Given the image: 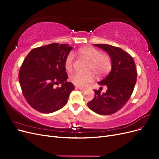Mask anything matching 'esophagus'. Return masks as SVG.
I'll return each instance as SVG.
<instances>
[{"instance_id": "34e87169", "label": "esophagus", "mask_w": 159, "mask_h": 159, "mask_svg": "<svg viewBox=\"0 0 159 159\" xmlns=\"http://www.w3.org/2000/svg\"><path fill=\"white\" fill-rule=\"evenodd\" d=\"M76 89H80L81 91H84V88H80V87H76Z\"/></svg>"}]
</instances>
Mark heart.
I'll return each mask as SVG.
<instances>
[{
	"label": "heart",
	"instance_id": "obj_1",
	"mask_svg": "<svg viewBox=\"0 0 159 159\" xmlns=\"http://www.w3.org/2000/svg\"><path fill=\"white\" fill-rule=\"evenodd\" d=\"M79 56L89 62L88 70L93 71L97 75H102L110 70L111 68V60L110 57L104 53L100 52L92 47H84L78 50ZM74 55L69 54L65 60V68L68 71H71L73 68ZM92 73L81 74L75 73L72 75L70 80L72 83L80 87L85 88L93 80Z\"/></svg>",
	"mask_w": 159,
	"mask_h": 159
}]
</instances>
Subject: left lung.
<instances>
[{
	"label": "left lung",
	"mask_w": 159,
	"mask_h": 159,
	"mask_svg": "<svg viewBox=\"0 0 159 159\" xmlns=\"http://www.w3.org/2000/svg\"><path fill=\"white\" fill-rule=\"evenodd\" d=\"M94 46L107 53L111 60V70L98 83L107 86L106 92L94 90L95 97L88 105L96 113L111 115L121 109L131 98L137 81L136 66L133 57L120 48L108 44Z\"/></svg>",
	"instance_id": "obj_1"
}]
</instances>
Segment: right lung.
<instances>
[{
	"instance_id": "add662e5",
	"label": "right lung",
	"mask_w": 159,
	"mask_h": 159,
	"mask_svg": "<svg viewBox=\"0 0 159 159\" xmlns=\"http://www.w3.org/2000/svg\"><path fill=\"white\" fill-rule=\"evenodd\" d=\"M73 48L53 43L32 49L19 71L23 95L30 106L42 113L55 112L68 102L74 85L67 81L65 60ZM62 84L60 88L55 85Z\"/></svg>"
}]
</instances>
